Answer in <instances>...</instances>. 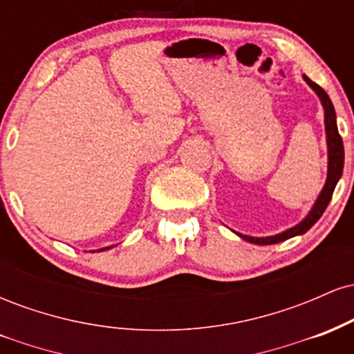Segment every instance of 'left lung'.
I'll list each match as a JSON object with an SVG mask.
<instances>
[{"instance_id": "left-lung-1", "label": "left lung", "mask_w": 354, "mask_h": 354, "mask_svg": "<svg viewBox=\"0 0 354 354\" xmlns=\"http://www.w3.org/2000/svg\"><path fill=\"white\" fill-rule=\"evenodd\" d=\"M303 80L306 81L308 86H310L313 91L316 93L321 101V106L324 109V131H326V146H328V174H326V183H324L323 189L316 198L315 205L311 206L310 213L304 216L298 225L291 226V228L281 231V233L273 234V236H248V234L234 233L238 234L239 238H243L248 243H254V245H274V243H281L284 239H290L293 236H299V234H304L308 230L315 225L316 221L321 218V214L326 209L328 203L331 201L333 191H335L336 185H338L341 174H343V166H344V148H343V140H341L338 133V124H336V113L335 106H333L330 96L326 95L323 88L318 86L316 83L308 78L306 75H303Z\"/></svg>"}]
</instances>
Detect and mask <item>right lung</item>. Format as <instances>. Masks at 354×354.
<instances>
[{
    "label": "right lung",
    "mask_w": 354,
    "mask_h": 354,
    "mask_svg": "<svg viewBox=\"0 0 354 354\" xmlns=\"http://www.w3.org/2000/svg\"><path fill=\"white\" fill-rule=\"evenodd\" d=\"M104 250H109V248H101V250H98V251H104Z\"/></svg>",
    "instance_id": "add662e5"
}]
</instances>
